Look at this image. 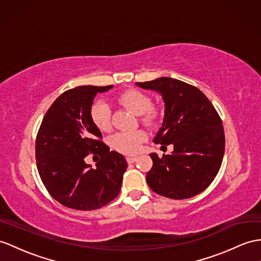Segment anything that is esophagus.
Returning a JSON list of instances; mask_svg holds the SVG:
<instances>
[{"label":"esophagus","mask_w":261,"mask_h":261,"mask_svg":"<svg viewBox=\"0 0 261 261\" xmlns=\"http://www.w3.org/2000/svg\"><path fill=\"white\" fill-rule=\"evenodd\" d=\"M126 161H127V163H128V164L135 163V162L137 161V157H135V156H133V157H127V158H126Z\"/></svg>","instance_id":"34e87169"}]
</instances>
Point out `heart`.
<instances>
[{
	"instance_id": "obj_1",
	"label": "heart",
	"mask_w": 261,
	"mask_h": 261,
	"mask_svg": "<svg viewBox=\"0 0 261 261\" xmlns=\"http://www.w3.org/2000/svg\"><path fill=\"white\" fill-rule=\"evenodd\" d=\"M118 101L127 107L136 115H142L143 123L150 125L155 122L156 113L152 111L151 100L147 95L129 90L122 93L118 96ZM111 106L104 100H97L91 110V118L94 125L101 132L111 129ZM146 141V134L143 130L119 132L111 137V146L113 149L125 155H134L141 150L142 144Z\"/></svg>"
}]
</instances>
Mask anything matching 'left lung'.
<instances>
[{
  "mask_svg": "<svg viewBox=\"0 0 261 261\" xmlns=\"http://www.w3.org/2000/svg\"><path fill=\"white\" fill-rule=\"evenodd\" d=\"M162 96L165 111L154 143L171 144L169 155L149 154L152 167L146 175L155 193L173 199L200 194L211 185L225 154L222 122L205 94L198 88L170 77L136 83ZM166 147V146H165Z\"/></svg>",
  "mask_w": 261,
  "mask_h": 261,
  "instance_id": "left-lung-1",
  "label": "left lung"
}]
</instances>
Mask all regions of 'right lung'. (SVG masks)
Masks as SVG:
<instances>
[{"label": "right lung", "mask_w": 261, "mask_h": 261, "mask_svg": "<svg viewBox=\"0 0 261 261\" xmlns=\"http://www.w3.org/2000/svg\"><path fill=\"white\" fill-rule=\"evenodd\" d=\"M109 86H79L55 99L43 118L35 143L41 179L50 196L63 206L93 211L119 194L128 165L125 157L99 141L91 110L98 93ZM88 152L101 156L97 167L86 164Z\"/></svg>", "instance_id": "1"}]
</instances>
